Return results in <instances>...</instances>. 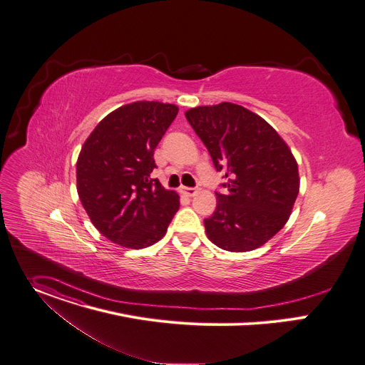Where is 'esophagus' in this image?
<instances>
[{
	"label": "esophagus",
	"instance_id": "1",
	"mask_svg": "<svg viewBox=\"0 0 365 365\" xmlns=\"http://www.w3.org/2000/svg\"><path fill=\"white\" fill-rule=\"evenodd\" d=\"M196 192H197V190L193 189V187H180V193H183L185 196H189V197L195 196Z\"/></svg>",
	"mask_w": 365,
	"mask_h": 365
}]
</instances>
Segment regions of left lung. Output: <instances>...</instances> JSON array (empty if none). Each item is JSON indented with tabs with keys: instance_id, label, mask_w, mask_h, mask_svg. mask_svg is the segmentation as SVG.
<instances>
[{
	"instance_id": "8db88e82",
	"label": "left lung",
	"mask_w": 365,
	"mask_h": 365,
	"mask_svg": "<svg viewBox=\"0 0 365 365\" xmlns=\"http://www.w3.org/2000/svg\"><path fill=\"white\" fill-rule=\"evenodd\" d=\"M187 122L205 144L224 193L204 220L208 239L228 252H250L285 225L300 190L297 161L278 132L252 110L222 102L186 110Z\"/></svg>"
}]
</instances>
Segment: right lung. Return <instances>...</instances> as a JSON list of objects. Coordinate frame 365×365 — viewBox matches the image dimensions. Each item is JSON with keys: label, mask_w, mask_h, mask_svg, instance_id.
Masks as SVG:
<instances>
[{"label": "right lung", "mask_w": 365, "mask_h": 365, "mask_svg": "<svg viewBox=\"0 0 365 365\" xmlns=\"http://www.w3.org/2000/svg\"><path fill=\"white\" fill-rule=\"evenodd\" d=\"M179 108L134 102L93 129L77 160V192L94 227L110 242L144 249L164 237L179 195L151 178L154 150Z\"/></svg>", "instance_id": "1"}]
</instances>
